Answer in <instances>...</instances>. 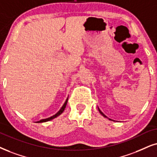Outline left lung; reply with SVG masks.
Segmentation results:
<instances>
[{"label": "left lung", "instance_id": "8db88e82", "mask_svg": "<svg viewBox=\"0 0 157 157\" xmlns=\"http://www.w3.org/2000/svg\"><path fill=\"white\" fill-rule=\"evenodd\" d=\"M98 110H99V112H100V113H101V114L103 115V116H104V117H106V115H105V114H104V113H103V112H101V111L100 109H98Z\"/></svg>", "mask_w": 157, "mask_h": 157}]
</instances>
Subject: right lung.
Masks as SVG:
<instances>
[{
  "label": "right lung",
  "mask_w": 157,
  "mask_h": 157,
  "mask_svg": "<svg viewBox=\"0 0 157 157\" xmlns=\"http://www.w3.org/2000/svg\"><path fill=\"white\" fill-rule=\"evenodd\" d=\"M67 101H68V98L67 99L66 101H65V103L64 104V105H63L62 107H61V109L59 110V112H57L56 114L55 115H53V116L51 117H49V118H47V119H43V120H40V121H38V122H37L38 123V122H48V121H50V120H53V119H54V118H56V117H57L59 116V115H60V114H61V113H62V112H64V109H65V107H66V106H67Z\"/></svg>",
  "instance_id": "1"
}]
</instances>
